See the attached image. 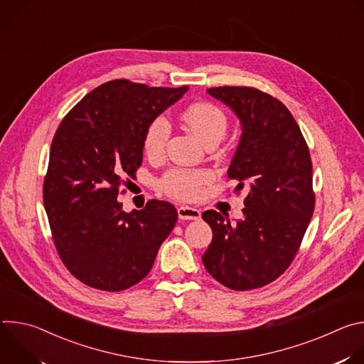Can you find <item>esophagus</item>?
<instances>
[{
	"mask_svg": "<svg viewBox=\"0 0 364 364\" xmlns=\"http://www.w3.org/2000/svg\"><path fill=\"white\" fill-rule=\"evenodd\" d=\"M178 218L181 220H200L201 219V212L196 207H188V205H181L177 209Z\"/></svg>",
	"mask_w": 364,
	"mask_h": 364,
	"instance_id": "obj_1",
	"label": "esophagus"
}]
</instances>
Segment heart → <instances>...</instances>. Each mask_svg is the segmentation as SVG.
Segmentation results:
<instances>
[{
    "instance_id": "obj_1",
    "label": "heart",
    "mask_w": 364,
    "mask_h": 364,
    "mask_svg": "<svg viewBox=\"0 0 364 364\" xmlns=\"http://www.w3.org/2000/svg\"><path fill=\"white\" fill-rule=\"evenodd\" d=\"M181 119L191 129V132L205 145L207 142H220L228 131V117L215 103L194 102L188 105ZM171 125L164 115L154 118L144 132V151L149 159H159L164 154ZM212 180V174L205 170H184L173 168L167 171L160 180V188L170 197L193 201L197 200L204 186Z\"/></svg>"
}]
</instances>
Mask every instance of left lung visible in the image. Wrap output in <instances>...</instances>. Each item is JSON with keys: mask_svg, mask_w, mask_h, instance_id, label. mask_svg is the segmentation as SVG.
I'll list each match as a JSON object with an SVG mask.
<instances>
[{"mask_svg": "<svg viewBox=\"0 0 364 364\" xmlns=\"http://www.w3.org/2000/svg\"><path fill=\"white\" fill-rule=\"evenodd\" d=\"M236 114L242 136L228 170L236 191H247L243 218L203 213L213 239L203 264L216 281L249 291L281 277L299 249L313 218V163L288 108L277 97L247 86L207 89Z\"/></svg>", "mask_w": 364, "mask_h": 364, "instance_id": "obj_1", "label": "left lung"}]
</instances>
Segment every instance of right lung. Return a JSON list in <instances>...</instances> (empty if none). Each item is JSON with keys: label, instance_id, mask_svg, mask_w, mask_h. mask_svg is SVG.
I'll return each mask as SVG.
<instances>
[{"label": "right lung", "instance_id": "1", "mask_svg": "<svg viewBox=\"0 0 364 364\" xmlns=\"http://www.w3.org/2000/svg\"><path fill=\"white\" fill-rule=\"evenodd\" d=\"M187 89L111 80L87 93L60 122L43 201L62 262L85 285L114 292L138 284L174 229L171 203L149 200L142 210L125 213L117 197L124 178H135L142 164L148 124Z\"/></svg>", "mask_w": 364, "mask_h": 364}]
</instances>
